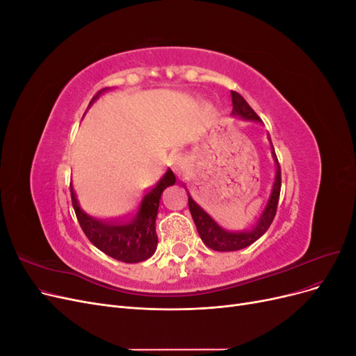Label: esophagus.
<instances>
[{"mask_svg": "<svg viewBox=\"0 0 356 356\" xmlns=\"http://www.w3.org/2000/svg\"><path fill=\"white\" fill-rule=\"evenodd\" d=\"M170 165H172V169H174L177 174L181 175L187 168V161L181 153H175V154H172V157H170Z\"/></svg>", "mask_w": 356, "mask_h": 356, "instance_id": "obj_1", "label": "esophagus"}]
</instances>
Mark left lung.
I'll list each match as a JSON object with an SVG mask.
<instances>
[{
	"label": "left lung",
	"mask_w": 356,
	"mask_h": 356,
	"mask_svg": "<svg viewBox=\"0 0 356 356\" xmlns=\"http://www.w3.org/2000/svg\"><path fill=\"white\" fill-rule=\"evenodd\" d=\"M232 101H233V111H232L233 115H241V117L246 118V120L261 122L260 117H258V114L251 108L250 104L243 99L242 95L232 90ZM270 143H272V139H270ZM272 148H273V145H272ZM273 157L276 160L277 168H276V178H275V184L272 188V195H270V197H268L267 207L263 211L260 220H258L257 225L252 230L227 232V230L221 229L220 225L215 222L209 217V215L188 196V208H190L193 221H195V224H196V229L199 232L200 239L204 242V245L211 248V250L221 251V252L242 250V248L250 246L257 239H260L261 236L267 232V229L270 227V224L276 215L279 195H281V184H282L281 165H279V161H277L275 148H273Z\"/></svg>",
	"instance_id": "8db88e82"
}]
</instances>
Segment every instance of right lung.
<instances>
[{"label":"right lung","instance_id":"obj_1","mask_svg":"<svg viewBox=\"0 0 356 356\" xmlns=\"http://www.w3.org/2000/svg\"><path fill=\"white\" fill-rule=\"evenodd\" d=\"M99 93L101 92H98V95ZM98 95L95 98H98ZM95 98L90 101V104L95 101ZM174 184V172L168 169L157 184L143 196L132 217L120 221H104L89 217L88 213H84L80 209L72 187L71 200L81 230L98 250L118 261L139 263L147 260L156 251V218L160 197L166 187Z\"/></svg>","mask_w":356,"mask_h":356}]
</instances>
